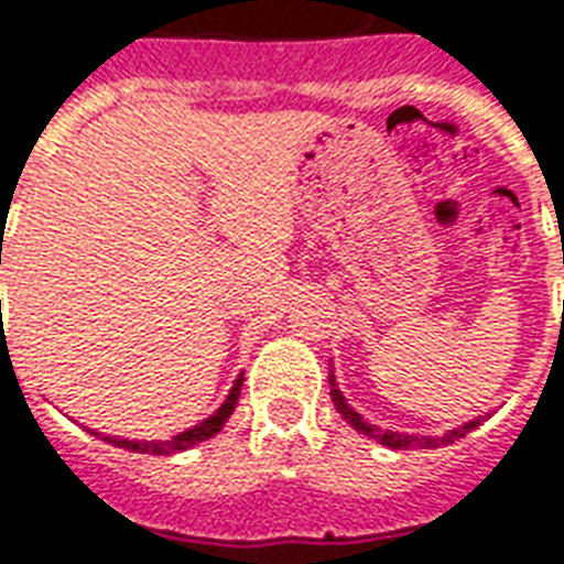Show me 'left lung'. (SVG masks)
<instances>
[{"label":"left lung","instance_id":"obj_1","mask_svg":"<svg viewBox=\"0 0 564 564\" xmlns=\"http://www.w3.org/2000/svg\"><path fill=\"white\" fill-rule=\"evenodd\" d=\"M562 263H564V257H562ZM328 384H330V399H334V408H337L339 414H343V420L355 425V432H360V435H367V437H372V441H378V444H384L387 449H435V446L455 444L458 437H464L467 432H473L476 425H482V416H476V420H470V423L458 425V429H449L446 435H405V432H393V429H378V425L367 423V420H364V416H360L358 411L349 405V399L339 393L334 372L328 376Z\"/></svg>","mask_w":564,"mask_h":564}]
</instances>
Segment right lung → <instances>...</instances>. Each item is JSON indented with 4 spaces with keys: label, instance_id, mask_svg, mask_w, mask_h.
Instances as JSON below:
<instances>
[{
    "label": "right lung",
    "instance_id": "obj_1",
    "mask_svg": "<svg viewBox=\"0 0 564 564\" xmlns=\"http://www.w3.org/2000/svg\"><path fill=\"white\" fill-rule=\"evenodd\" d=\"M2 263V260H0ZM242 381L245 378L239 376L234 381V387H230V393H227V399L221 402V408L215 411V414H209L206 420H200L197 425H192V429H186V432H180V435H174L171 441H129V437H109V435H100V432H94V429H88L91 435L102 437V441H109L111 446H120V449H129V453H148V455H171V453H183V449H192L195 444H200V441H209V437H215L221 429H225V423L230 420V414H234L236 402H239V393H242Z\"/></svg>",
    "mask_w": 564,
    "mask_h": 564
}]
</instances>
